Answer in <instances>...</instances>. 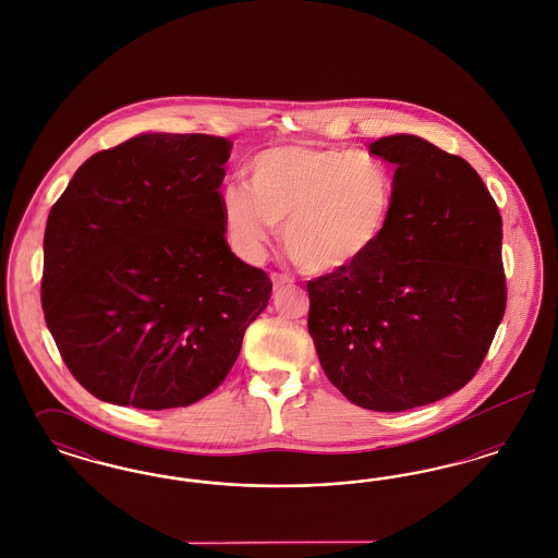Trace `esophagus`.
I'll use <instances>...</instances> for the list:
<instances>
[{
	"instance_id": "34e87169",
	"label": "esophagus",
	"mask_w": 558,
	"mask_h": 558,
	"mask_svg": "<svg viewBox=\"0 0 558 558\" xmlns=\"http://www.w3.org/2000/svg\"><path fill=\"white\" fill-rule=\"evenodd\" d=\"M271 282H274V289H282L292 284V278L287 274H271Z\"/></svg>"
}]
</instances>
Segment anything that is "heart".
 Here are the masks:
<instances>
[{
    "instance_id": "1",
    "label": "heart",
    "mask_w": 558,
    "mask_h": 558,
    "mask_svg": "<svg viewBox=\"0 0 558 558\" xmlns=\"http://www.w3.org/2000/svg\"><path fill=\"white\" fill-rule=\"evenodd\" d=\"M248 187L228 184L221 213L228 236L246 259H257L274 226L305 274H330L360 262L387 230L396 175L366 150L276 146L255 155Z\"/></svg>"
}]
</instances>
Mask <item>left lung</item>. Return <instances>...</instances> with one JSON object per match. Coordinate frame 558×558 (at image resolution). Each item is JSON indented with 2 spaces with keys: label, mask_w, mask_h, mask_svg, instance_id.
Wrapping results in <instances>:
<instances>
[{
  "label": "left lung",
  "mask_w": 558,
  "mask_h": 558,
  "mask_svg": "<svg viewBox=\"0 0 558 558\" xmlns=\"http://www.w3.org/2000/svg\"><path fill=\"white\" fill-rule=\"evenodd\" d=\"M396 165L385 234L360 262L307 282V328L351 403L401 412L448 398L505 318L502 217L477 171L416 135L372 142Z\"/></svg>",
  "instance_id": "left-lung-1"
}]
</instances>
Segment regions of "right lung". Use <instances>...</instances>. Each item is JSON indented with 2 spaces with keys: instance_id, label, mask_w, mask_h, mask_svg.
I'll return each instance as SVG.
<instances>
[{
  "instance_id": "1",
  "label": "right lung",
  "mask_w": 558,
  "mask_h": 558,
  "mask_svg": "<svg viewBox=\"0 0 558 558\" xmlns=\"http://www.w3.org/2000/svg\"><path fill=\"white\" fill-rule=\"evenodd\" d=\"M232 142L142 133L85 160L53 203L41 307L94 398L184 408L239 357L271 280L230 251L221 192Z\"/></svg>"
}]
</instances>
